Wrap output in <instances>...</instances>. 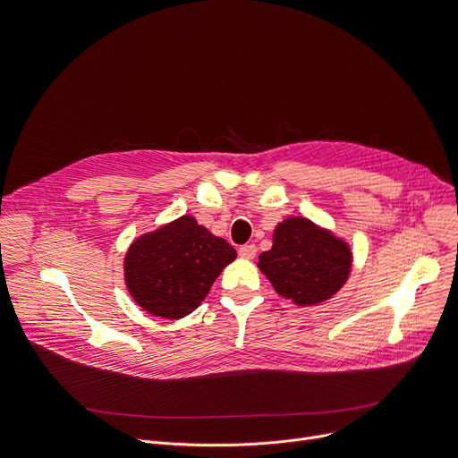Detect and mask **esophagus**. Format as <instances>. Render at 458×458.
I'll return each instance as SVG.
<instances>
[{"label":"esophagus","instance_id":"obj_1","mask_svg":"<svg viewBox=\"0 0 458 458\" xmlns=\"http://www.w3.org/2000/svg\"><path fill=\"white\" fill-rule=\"evenodd\" d=\"M238 255H240L242 259H245V260L255 259V257H257V247L252 245V243H245V245H242V247L238 249Z\"/></svg>","mask_w":458,"mask_h":458}]
</instances>
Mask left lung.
<instances>
[{
	"label": "left lung",
	"instance_id": "1",
	"mask_svg": "<svg viewBox=\"0 0 458 458\" xmlns=\"http://www.w3.org/2000/svg\"><path fill=\"white\" fill-rule=\"evenodd\" d=\"M351 260L344 240L308 218L293 216L276 225L273 247L262 252L259 267L280 296L296 306H317L345 284Z\"/></svg>",
	"mask_w": 458,
	"mask_h": 458
}]
</instances>
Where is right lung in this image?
Segmentation results:
<instances>
[{"label": "right lung", "mask_w": 458, "mask_h": 458, "mask_svg": "<svg viewBox=\"0 0 458 458\" xmlns=\"http://www.w3.org/2000/svg\"><path fill=\"white\" fill-rule=\"evenodd\" d=\"M234 259L233 245L185 215L132 242L123 262L125 284L143 311L176 320L199 306Z\"/></svg>", "instance_id": "right-lung-1"}]
</instances>
